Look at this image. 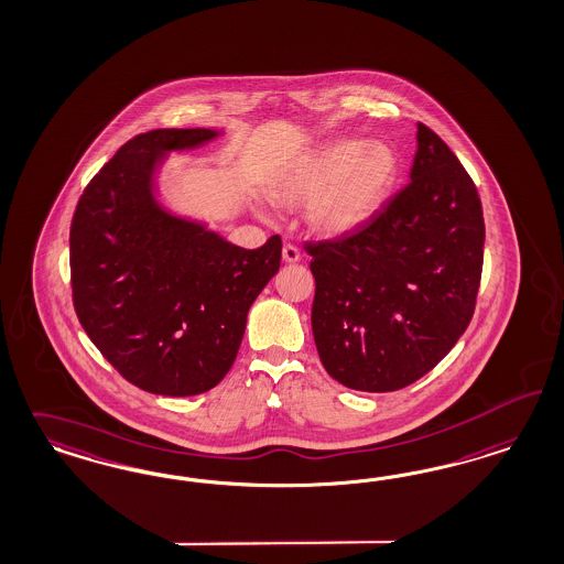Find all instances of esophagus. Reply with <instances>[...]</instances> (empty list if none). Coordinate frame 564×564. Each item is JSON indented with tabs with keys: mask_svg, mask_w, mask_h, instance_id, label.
<instances>
[{
	"mask_svg": "<svg viewBox=\"0 0 564 564\" xmlns=\"http://www.w3.org/2000/svg\"><path fill=\"white\" fill-rule=\"evenodd\" d=\"M302 258V253H300V250L293 246V243H285L283 246V260L285 262H297Z\"/></svg>",
	"mask_w": 564,
	"mask_h": 564,
	"instance_id": "obj_1",
	"label": "esophagus"
}]
</instances>
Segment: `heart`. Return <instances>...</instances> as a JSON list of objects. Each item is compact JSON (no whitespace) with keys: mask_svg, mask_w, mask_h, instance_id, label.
<instances>
[{"mask_svg":"<svg viewBox=\"0 0 564 564\" xmlns=\"http://www.w3.org/2000/svg\"><path fill=\"white\" fill-rule=\"evenodd\" d=\"M398 154L383 141L337 139L281 181L288 202H308L311 223L325 235L350 234L377 213L398 176Z\"/></svg>","mask_w":564,"mask_h":564,"instance_id":"1","label":"heart"}]
</instances>
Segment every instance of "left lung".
<instances>
[{"label":"left lung","mask_w":564,"mask_h":564,"mask_svg":"<svg viewBox=\"0 0 564 564\" xmlns=\"http://www.w3.org/2000/svg\"><path fill=\"white\" fill-rule=\"evenodd\" d=\"M410 183L356 231L306 241L312 333L335 381L395 391L427 375L477 302L486 225L465 166L423 122Z\"/></svg>","instance_id":"8db88e82"}]
</instances>
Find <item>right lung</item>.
I'll use <instances>...</instances> for the list:
<instances>
[{
  "instance_id": "right-lung-1",
  "label": "right lung",
  "mask_w": 564,
  "mask_h": 564,
  "mask_svg": "<svg viewBox=\"0 0 564 564\" xmlns=\"http://www.w3.org/2000/svg\"><path fill=\"white\" fill-rule=\"evenodd\" d=\"M216 135L155 129L129 139L89 181L70 225L83 329L129 383L158 395H195L223 381L253 300L281 267L279 235L243 250L154 197L155 164Z\"/></svg>"
}]
</instances>
